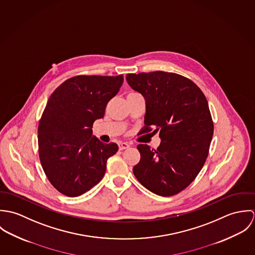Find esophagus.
<instances>
[{
    "instance_id": "1",
    "label": "esophagus",
    "mask_w": 255,
    "mask_h": 255,
    "mask_svg": "<svg viewBox=\"0 0 255 255\" xmlns=\"http://www.w3.org/2000/svg\"><path fill=\"white\" fill-rule=\"evenodd\" d=\"M128 148H129V144L128 143H126V142L119 143V149L120 150H125V149H128Z\"/></svg>"
}]
</instances>
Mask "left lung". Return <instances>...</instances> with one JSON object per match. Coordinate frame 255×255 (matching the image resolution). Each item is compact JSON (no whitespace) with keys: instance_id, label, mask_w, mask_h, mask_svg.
<instances>
[{"instance_id":"8db88e82","label":"left lung","mask_w":255,"mask_h":255,"mask_svg":"<svg viewBox=\"0 0 255 255\" xmlns=\"http://www.w3.org/2000/svg\"><path fill=\"white\" fill-rule=\"evenodd\" d=\"M127 81L145 99V126L140 132L159 131L161 138L157 149L137 145L140 161L133 174L155 194L175 195L194 181L209 153L214 125L206 97L178 73H128Z\"/></svg>"}]
</instances>
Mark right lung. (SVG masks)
Here are the masks:
<instances>
[{
	"instance_id": "add662e5",
	"label": "right lung",
	"mask_w": 255,
	"mask_h": 255,
	"mask_svg": "<svg viewBox=\"0 0 255 255\" xmlns=\"http://www.w3.org/2000/svg\"><path fill=\"white\" fill-rule=\"evenodd\" d=\"M123 82V74L76 75L50 96L39 121L38 151L46 177L61 193L79 196L104 177L119 147L92 137V127Z\"/></svg>"
}]
</instances>
